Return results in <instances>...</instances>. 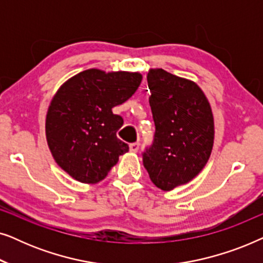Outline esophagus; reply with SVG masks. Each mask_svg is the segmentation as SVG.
I'll use <instances>...</instances> for the list:
<instances>
[{
    "label": "esophagus",
    "mask_w": 263,
    "mask_h": 263,
    "mask_svg": "<svg viewBox=\"0 0 263 263\" xmlns=\"http://www.w3.org/2000/svg\"><path fill=\"white\" fill-rule=\"evenodd\" d=\"M139 147H140L139 142L130 143V145H129V151H130V152H133V153H136L139 151Z\"/></svg>",
    "instance_id": "obj_1"
}]
</instances>
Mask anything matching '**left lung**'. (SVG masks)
Listing matches in <instances>:
<instances>
[{
    "mask_svg": "<svg viewBox=\"0 0 263 263\" xmlns=\"http://www.w3.org/2000/svg\"><path fill=\"white\" fill-rule=\"evenodd\" d=\"M156 134L143 152L151 181L164 192L186 184L206 166L214 142L211 104L199 86L161 68L147 74Z\"/></svg>",
    "mask_w": 263,
    "mask_h": 263,
    "instance_id": "1",
    "label": "left lung"
}]
</instances>
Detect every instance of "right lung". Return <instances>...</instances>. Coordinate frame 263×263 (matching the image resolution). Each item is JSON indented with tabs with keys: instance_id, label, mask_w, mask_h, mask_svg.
Returning a JSON list of instances; mask_svg holds the SVG:
<instances>
[{
	"instance_id": "add662e5",
	"label": "right lung",
	"mask_w": 263,
	"mask_h": 263,
	"mask_svg": "<svg viewBox=\"0 0 263 263\" xmlns=\"http://www.w3.org/2000/svg\"><path fill=\"white\" fill-rule=\"evenodd\" d=\"M141 80L139 71L91 68L57 89L46 112V142L56 164L75 181H103L129 151L116 136L123 118L112 107L130 98Z\"/></svg>"
}]
</instances>
